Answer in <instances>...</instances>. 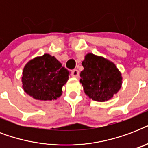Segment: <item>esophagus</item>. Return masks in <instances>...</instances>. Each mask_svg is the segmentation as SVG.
Here are the masks:
<instances>
[{"label":"esophagus","instance_id":"obj_1","mask_svg":"<svg viewBox=\"0 0 148 148\" xmlns=\"http://www.w3.org/2000/svg\"><path fill=\"white\" fill-rule=\"evenodd\" d=\"M79 75H80V73H79L78 70L74 69L72 71V72H71L72 77H79Z\"/></svg>","mask_w":148,"mask_h":148}]
</instances>
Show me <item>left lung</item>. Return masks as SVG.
<instances>
[{"mask_svg":"<svg viewBox=\"0 0 148 148\" xmlns=\"http://www.w3.org/2000/svg\"><path fill=\"white\" fill-rule=\"evenodd\" d=\"M81 80L84 90L94 101L104 102L116 95L121 88V73L108 59L88 53L82 61Z\"/></svg>","mask_w":148,"mask_h":148,"instance_id":"8db88e82","label":"left lung"}]
</instances>
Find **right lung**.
<instances>
[{"mask_svg":"<svg viewBox=\"0 0 148 148\" xmlns=\"http://www.w3.org/2000/svg\"><path fill=\"white\" fill-rule=\"evenodd\" d=\"M70 71L48 53L37 57L24 66L22 73L24 90L36 100H56L62 95V87Z\"/></svg>","mask_w":148,"mask_h":148,"instance_id":"1","label":"right lung"}]
</instances>
